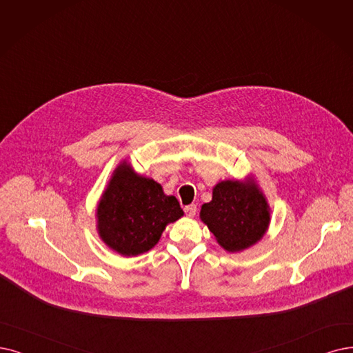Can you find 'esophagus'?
<instances>
[{"label": "esophagus", "instance_id": "34e87169", "mask_svg": "<svg viewBox=\"0 0 353 353\" xmlns=\"http://www.w3.org/2000/svg\"><path fill=\"white\" fill-rule=\"evenodd\" d=\"M184 211H185V214H187L188 217H194V216L196 214V205H195V204L185 205V207H184Z\"/></svg>", "mask_w": 353, "mask_h": 353}]
</instances>
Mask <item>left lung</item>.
Instances as JSON below:
<instances>
[{
    "instance_id": "8db88e82",
    "label": "left lung",
    "mask_w": 353,
    "mask_h": 353,
    "mask_svg": "<svg viewBox=\"0 0 353 353\" xmlns=\"http://www.w3.org/2000/svg\"><path fill=\"white\" fill-rule=\"evenodd\" d=\"M200 217L217 243L232 253L259 242L271 221L270 205L253 178L219 182Z\"/></svg>"
}]
</instances>
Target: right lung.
<instances>
[{
  "instance_id": "1",
  "label": "right lung",
  "mask_w": 353,
  "mask_h": 353,
  "mask_svg": "<svg viewBox=\"0 0 353 353\" xmlns=\"http://www.w3.org/2000/svg\"><path fill=\"white\" fill-rule=\"evenodd\" d=\"M182 216L174 195H165L161 184L137 175L124 161L97 205V230L110 249L137 256L157 245L166 225Z\"/></svg>"
}]
</instances>
